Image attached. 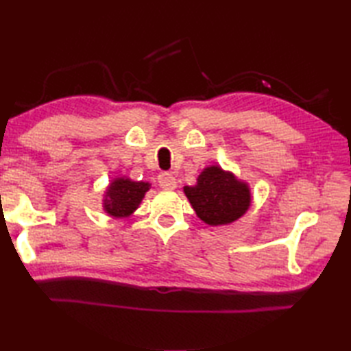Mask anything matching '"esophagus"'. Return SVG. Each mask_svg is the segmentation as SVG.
<instances>
[{"label":"esophagus","mask_w":351,"mask_h":351,"mask_svg":"<svg viewBox=\"0 0 351 351\" xmlns=\"http://www.w3.org/2000/svg\"><path fill=\"white\" fill-rule=\"evenodd\" d=\"M158 184H160V187L164 189V190H173V189H176L175 176L167 173V171H162V173H160Z\"/></svg>","instance_id":"obj_1"}]
</instances>
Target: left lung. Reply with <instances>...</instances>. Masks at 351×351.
<instances>
[{
	"label": "left lung",
	"instance_id": "8db88e82",
	"mask_svg": "<svg viewBox=\"0 0 351 351\" xmlns=\"http://www.w3.org/2000/svg\"><path fill=\"white\" fill-rule=\"evenodd\" d=\"M197 217L210 226L228 225L249 210L250 191L245 182L238 181L219 166L206 167L195 187H184Z\"/></svg>",
	"mask_w": 351,
	"mask_h": 351
}]
</instances>
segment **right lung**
<instances>
[{
	"mask_svg": "<svg viewBox=\"0 0 351 351\" xmlns=\"http://www.w3.org/2000/svg\"><path fill=\"white\" fill-rule=\"evenodd\" d=\"M149 187H151L149 182L131 181L128 178H116L106 193L104 210L113 217H128L137 210Z\"/></svg>",
	"mask_w": 351,
	"mask_h": 351,
	"instance_id": "1",
	"label": "right lung"
}]
</instances>
